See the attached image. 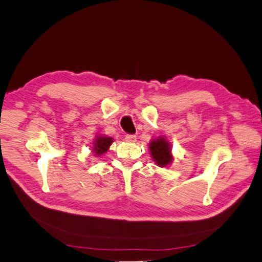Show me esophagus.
Instances as JSON below:
<instances>
[{
    "label": "esophagus",
    "mask_w": 262,
    "mask_h": 262,
    "mask_svg": "<svg viewBox=\"0 0 262 262\" xmlns=\"http://www.w3.org/2000/svg\"><path fill=\"white\" fill-rule=\"evenodd\" d=\"M136 139H137V137L135 136V135H126L125 136V140L127 143H130V144H134V143H136Z\"/></svg>",
    "instance_id": "esophagus-1"
}]
</instances>
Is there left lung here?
Here are the masks:
<instances>
[{"mask_svg": "<svg viewBox=\"0 0 262 262\" xmlns=\"http://www.w3.org/2000/svg\"><path fill=\"white\" fill-rule=\"evenodd\" d=\"M150 156L159 167H168L173 160L171 154V145L165 137L160 136L152 139L149 143Z\"/></svg>", "mask_w": 262, "mask_h": 262, "instance_id": "8db88e82", "label": "left lung"}]
</instances>
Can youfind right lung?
Masks as SVG:
<instances>
[{"instance_id":"1","label":"right lung","mask_w":262,"mask_h":262,"mask_svg":"<svg viewBox=\"0 0 262 262\" xmlns=\"http://www.w3.org/2000/svg\"><path fill=\"white\" fill-rule=\"evenodd\" d=\"M113 142L114 139L112 137L98 135L93 142V152L98 157L102 156L103 154L110 149V146L113 144Z\"/></svg>"}]
</instances>
